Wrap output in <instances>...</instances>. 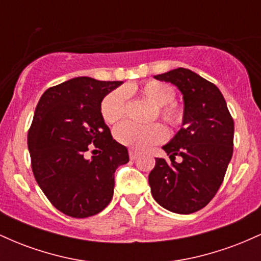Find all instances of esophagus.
I'll return each instance as SVG.
<instances>
[{
  "mask_svg": "<svg viewBox=\"0 0 261 261\" xmlns=\"http://www.w3.org/2000/svg\"><path fill=\"white\" fill-rule=\"evenodd\" d=\"M128 155H130L131 161H135L137 157H139V152L134 151V149H130V151H128Z\"/></svg>",
  "mask_w": 261,
  "mask_h": 261,
  "instance_id": "1",
  "label": "esophagus"
}]
</instances>
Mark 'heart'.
I'll use <instances>...</instances> for the list:
<instances>
[{
	"label": "heart",
	"mask_w": 261,
	"mask_h": 261,
	"mask_svg": "<svg viewBox=\"0 0 261 261\" xmlns=\"http://www.w3.org/2000/svg\"><path fill=\"white\" fill-rule=\"evenodd\" d=\"M126 93H139L142 98L155 107L157 115L170 127L181 126L184 121V109L175 103V92L172 87L158 81H147L141 86H130ZM126 112L125 93L121 89L108 93L101 99L100 114L107 124H116L122 120ZM115 139L121 145L134 149H145L148 146L160 143L166 137V130L161 124L136 125L125 122L114 131Z\"/></svg>",
	"instance_id": "heart-1"
}]
</instances>
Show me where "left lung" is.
Instances as JSON below:
<instances>
[{"label":"left lung","mask_w":261,"mask_h":261,"mask_svg":"<svg viewBox=\"0 0 261 261\" xmlns=\"http://www.w3.org/2000/svg\"><path fill=\"white\" fill-rule=\"evenodd\" d=\"M154 79L181 92L184 121L163 146L170 162L155 158L148 175L151 193L168 211L193 214L205 207L222 184L233 154L234 121L220 89L193 71L179 67Z\"/></svg>","instance_id":"left-lung-1"}]
</instances>
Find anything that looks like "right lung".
I'll list each match as a JSON object with an SVG mask.
<instances>
[{
    "mask_svg": "<svg viewBox=\"0 0 261 261\" xmlns=\"http://www.w3.org/2000/svg\"><path fill=\"white\" fill-rule=\"evenodd\" d=\"M121 81L76 77L44 92L28 131L33 174L59 211L74 218L99 214L112 201L114 173L128 162L100 114L101 99ZM95 153L86 158V152ZM98 154H96V152Z\"/></svg>",
    "mask_w": 261,
    "mask_h": 261,
    "instance_id": "add662e5",
    "label": "right lung"
}]
</instances>
